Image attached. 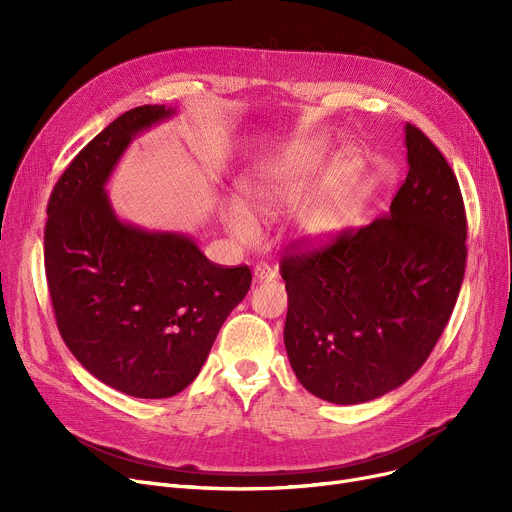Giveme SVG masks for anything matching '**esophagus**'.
<instances>
[{"mask_svg":"<svg viewBox=\"0 0 512 512\" xmlns=\"http://www.w3.org/2000/svg\"><path fill=\"white\" fill-rule=\"evenodd\" d=\"M253 278H255V282L274 280L276 278V270H274L272 265H267V263H257L255 270H253Z\"/></svg>","mask_w":512,"mask_h":512,"instance_id":"1","label":"esophagus"}]
</instances>
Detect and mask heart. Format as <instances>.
Segmentation results:
<instances>
[{
    "label": "heart",
    "mask_w": 512,
    "mask_h": 512,
    "mask_svg": "<svg viewBox=\"0 0 512 512\" xmlns=\"http://www.w3.org/2000/svg\"><path fill=\"white\" fill-rule=\"evenodd\" d=\"M332 164V147L324 139H303L284 147L274 157L265 159L255 170L249 186V207L261 218H278L282 213L297 209L313 188L326 178ZM359 176V161L346 155L334 176L324 188L310 197L299 209V230L311 240L326 238L344 218L351 203L353 186ZM228 230L245 242L259 236L253 213L240 203L224 209Z\"/></svg>",
    "instance_id": "heart-1"
}]
</instances>
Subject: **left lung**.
Here are the masks:
<instances>
[{
	"label": "left lung",
	"mask_w": 512,
	"mask_h": 512,
	"mask_svg": "<svg viewBox=\"0 0 512 512\" xmlns=\"http://www.w3.org/2000/svg\"><path fill=\"white\" fill-rule=\"evenodd\" d=\"M405 143L409 172L388 213L328 245L307 248L303 238L280 261L292 371L336 405L405 384L442 336L463 284L459 180L417 126L407 124Z\"/></svg>",
	"instance_id": "8db88e82"
}]
</instances>
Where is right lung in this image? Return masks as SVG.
Here are the masks:
<instances>
[{"instance_id":"right-lung-1","label":"right lung","mask_w":512,"mask_h":512,"mask_svg":"<svg viewBox=\"0 0 512 512\" xmlns=\"http://www.w3.org/2000/svg\"><path fill=\"white\" fill-rule=\"evenodd\" d=\"M166 105L116 118L80 151L47 203L45 276L58 330L89 373L137 398H168L201 371L230 311L251 288L247 265L209 261L193 238L116 218L103 184Z\"/></svg>"}]
</instances>
